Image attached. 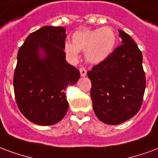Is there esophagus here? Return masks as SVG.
<instances>
[{
  "mask_svg": "<svg viewBox=\"0 0 158 158\" xmlns=\"http://www.w3.org/2000/svg\"><path fill=\"white\" fill-rule=\"evenodd\" d=\"M79 72H80V75L82 76V77H85L86 74H87L86 69L85 68H80L79 69Z\"/></svg>",
  "mask_w": 158,
  "mask_h": 158,
  "instance_id": "obj_1",
  "label": "esophagus"
}]
</instances>
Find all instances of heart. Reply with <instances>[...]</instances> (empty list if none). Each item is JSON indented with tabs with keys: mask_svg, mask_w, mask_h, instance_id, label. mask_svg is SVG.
Returning a JSON list of instances; mask_svg holds the SVG:
<instances>
[{
	"mask_svg": "<svg viewBox=\"0 0 158 158\" xmlns=\"http://www.w3.org/2000/svg\"><path fill=\"white\" fill-rule=\"evenodd\" d=\"M72 42H66L64 51L72 61L79 59V52H85V60L90 64L104 62L113 53L117 41L115 31L106 26L96 29H81L73 33Z\"/></svg>",
	"mask_w": 158,
	"mask_h": 158,
	"instance_id": "b5f03b06",
	"label": "heart"
}]
</instances>
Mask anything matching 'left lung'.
I'll return each mask as SVG.
<instances>
[{
	"label": "left lung",
	"mask_w": 158,
	"mask_h": 158,
	"mask_svg": "<svg viewBox=\"0 0 158 158\" xmlns=\"http://www.w3.org/2000/svg\"><path fill=\"white\" fill-rule=\"evenodd\" d=\"M118 31L122 45L87 73L92 84L94 112L102 122L111 125L125 122L138 113L146 89L142 53L128 34Z\"/></svg>",
	"instance_id": "obj_1"
}]
</instances>
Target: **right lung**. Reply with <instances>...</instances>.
Instances as JSON below:
<instances>
[{
    "mask_svg": "<svg viewBox=\"0 0 158 158\" xmlns=\"http://www.w3.org/2000/svg\"><path fill=\"white\" fill-rule=\"evenodd\" d=\"M63 27L44 26L31 33L18 52L13 87L18 106L30 122L42 126L61 121L69 109L64 90L80 73L67 62Z\"/></svg>",
    "mask_w": 158,
    "mask_h": 158,
    "instance_id": "1",
    "label": "right lung"
}]
</instances>
